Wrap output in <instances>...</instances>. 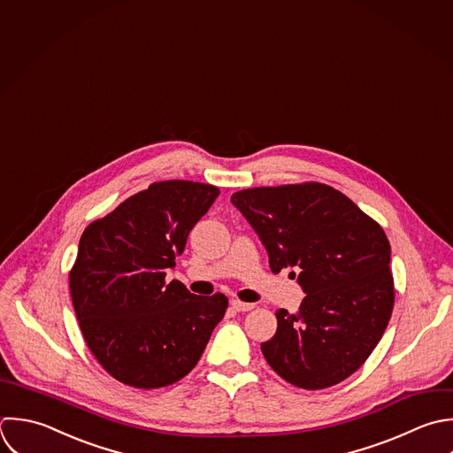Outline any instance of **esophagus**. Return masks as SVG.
<instances>
[{"label":"esophagus","mask_w":453,"mask_h":453,"mask_svg":"<svg viewBox=\"0 0 453 453\" xmlns=\"http://www.w3.org/2000/svg\"><path fill=\"white\" fill-rule=\"evenodd\" d=\"M231 305H233V309L238 311V312H249V311L254 309L252 303H245V302H240V300H231Z\"/></svg>","instance_id":"1"}]
</instances>
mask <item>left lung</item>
Here are the masks:
<instances>
[{
	"mask_svg": "<svg viewBox=\"0 0 453 453\" xmlns=\"http://www.w3.org/2000/svg\"><path fill=\"white\" fill-rule=\"evenodd\" d=\"M231 203L265 245L272 272L298 270L305 293L296 314L277 311V332L261 344L266 362L298 388L344 381L374 351L392 316L385 231L323 183L247 188Z\"/></svg>",
	"mask_w": 453,
	"mask_h": 453,
	"instance_id": "1",
	"label": "left lung"
}]
</instances>
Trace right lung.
Returning a JSON list of instances; mask_svg holds the SVG:
<instances>
[{"mask_svg":"<svg viewBox=\"0 0 453 453\" xmlns=\"http://www.w3.org/2000/svg\"><path fill=\"white\" fill-rule=\"evenodd\" d=\"M220 190L171 180L151 183L91 222L70 272L81 332L98 364L134 388H162L199 362L227 298L196 296L165 282L188 233Z\"/></svg>","mask_w":453,"mask_h":453,"instance_id":"1","label":"right lung"}]
</instances>
